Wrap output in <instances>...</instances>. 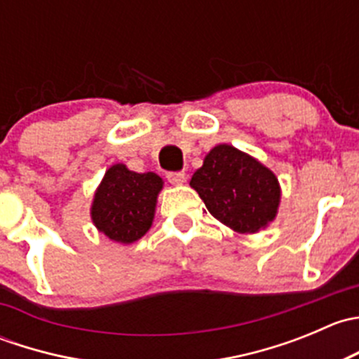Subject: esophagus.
Returning <instances> with one entry per match:
<instances>
[{
  "mask_svg": "<svg viewBox=\"0 0 359 359\" xmlns=\"http://www.w3.org/2000/svg\"><path fill=\"white\" fill-rule=\"evenodd\" d=\"M166 179H168V182L173 184V186H179V184H182L184 180H186V173L184 172H168L166 173Z\"/></svg>",
  "mask_w": 359,
  "mask_h": 359,
  "instance_id": "1",
  "label": "esophagus"
}]
</instances>
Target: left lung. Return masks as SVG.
Returning a JSON list of instances; mask_svg holds the SVG:
<instances>
[{
    "label": "left lung",
    "instance_id": "obj_1",
    "mask_svg": "<svg viewBox=\"0 0 359 359\" xmlns=\"http://www.w3.org/2000/svg\"><path fill=\"white\" fill-rule=\"evenodd\" d=\"M189 184L208 212L238 233H257L276 217L281 198L276 175L233 146L213 147Z\"/></svg>",
    "mask_w": 359,
    "mask_h": 359
}]
</instances>
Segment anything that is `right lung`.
<instances>
[{
    "instance_id": "obj_1",
    "label": "right lung",
    "mask_w": 359,
    "mask_h": 359,
    "mask_svg": "<svg viewBox=\"0 0 359 359\" xmlns=\"http://www.w3.org/2000/svg\"><path fill=\"white\" fill-rule=\"evenodd\" d=\"M161 187L163 180L156 173H137L125 165H112L93 198V224L112 241L133 243L149 231Z\"/></svg>"
}]
</instances>
